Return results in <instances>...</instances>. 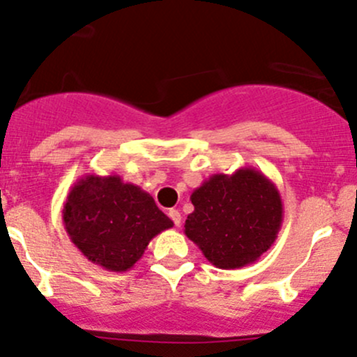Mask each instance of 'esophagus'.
I'll return each mask as SVG.
<instances>
[{
	"label": "esophagus",
	"mask_w": 357,
	"mask_h": 357,
	"mask_svg": "<svg viewBox=\"0 0 357 357\" xmlns=\"http://www.w3.org/2000/svg\"><path fill=\"white\" fill-rule=\"evenodd\" d=\"M167 214H169V218L172 219V222H174L176 226L181 225V212H179L178 208H171V211H169Z\"/></svg>",
	"instance_id": "1"
}]
</instances>
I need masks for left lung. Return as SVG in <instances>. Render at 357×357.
Returning <instances> with one entry per match:
<instances>
[{
	"label": "left lung",
	"instance_id": "8db88e82",
	"mask_svg": "<svg viewBox=\"0 0 357 357\" xmlns=\"http://www.w3.org/2000/svg\"><path fill=\"white\" fill-rule=\"evenodd\" d=\"M195 211L185 235L219 269L257 261L275 243L283 222V202L275 183L254 167L212 174L192 197Z\"/></svg>",
	"mask_w": 357,
	"mask_h": 357
}]
</instances>
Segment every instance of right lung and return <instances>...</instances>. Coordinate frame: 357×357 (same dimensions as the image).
Returning a JSON list of instances; mask_svg holds the SVG:
<instances>
[{
  "label": "right lung",
  "mask_w": 357,
  "mask_h": 357,
  "mask_svg": "<svg viewBox=\"0 0 357 357\" xmlns=\"http://www.w3.org/2000/svg\"><path fill=\"white\" fill-rule=\"evenodd\" d=\"M62 218L81 254L114 273L131 269L150 240L174 226L150 193L117 174L79 178L68 190Z\"/></svg>",
  "instance_id": "1"
}]
</instances>
